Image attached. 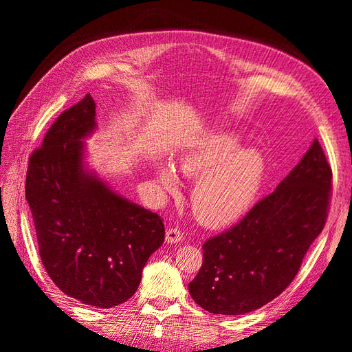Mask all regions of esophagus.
I'll list each match as a JSON object with an SVG mask.
<instances>
[{
	"mask_svg": "<svg viewBox=\"0 0 352 352\" xmlns=\"http://www.w3.org/2000/svg\"><path fill=\"white\" fill-rule=\"evenodd\" d=\"M182 239V232L177 228H170L166 230V242L168 243H176Z\"/></svg>",
	"mask_w": 352,
	"mask_h": 352,
	"instance_id": "obj_1",
	"label": "esophagus"
}]
</instances>
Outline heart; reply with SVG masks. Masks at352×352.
I'll use <instances>...</instances> for the list:
<instances>
[{
    "label": "heart",
    "mask_w": 352,
    "mask_h": 352,
    "mask_svg": "<svg viewBox=\"0 0 352 352\" xmlns=\"http://www.w3.org/2000/svg\"><path fill=\"white\" fill-rule=\"evenodd\" d=\"M236 132L219 131L199 138L179 158L180 173L197 179L190 194L195 217L208 228H221L242 217L257 198L265 163L252 148H241ZM157 184L167 195L179 190L176 170L157 167Z\"/></svg>",
    "instance_id": "heart-1"
}]
</instances>
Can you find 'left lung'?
Masks as SVG:
<instances>
[{
    "mask_svg": "<svg viewBox=\"0 0 352 352\" xmlns=\"http://www.w3.org/2000/svg\"><path fill=\"white\" fill-rule=\"evenodd\" d=\"M332 192V168L313 141L291 173L238 225L202 245L189 294L212 314L251 313L279 296L320 235Z\"/></svg>",
    "mask_w": 352,
    "mask_h": 352,
    "instance_id": "1",
    "label": "left lung"
}]
</instances>
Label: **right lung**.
<instances>
[{
	"label": "right lung",
	"instance_id": "1",
	"mask_svg": "<svg viewBox=\"0 0 352 352\" xmlns=\"http://www.w3.org/2000/svg\"><path fill=\"white\" fill-rule=\"evenodd\" d=\"M95 116L89 94L58 116L29 158L26 199L52 282L83 304L111 308L136 292L164 225L87 168L83 140Z\"/></svg>",
	"mask_w": 352,
	"mask_h": 352
}]
</instances>
